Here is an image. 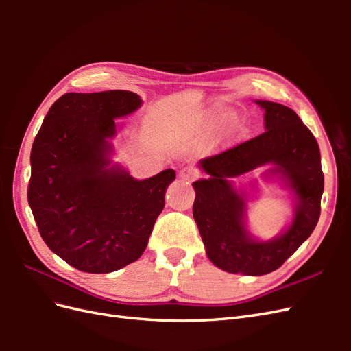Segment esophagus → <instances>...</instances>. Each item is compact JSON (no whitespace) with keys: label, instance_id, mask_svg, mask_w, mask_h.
<instances>
[{"label":"esophagus","instance_id":"obj_1","mask_svg":"<svg viewBox=\"0 0 351 351\" xmlns=\"http://www.w3.org/2000/svg\"><path fill=\"white\" fill-rule=\"evenodd\" d=\"M178 177L183 180V182H193V180L197 177V171L193 167H184L180 169Z\"/></svg>","mask_w":351,"mask_h":351}]
</instances>
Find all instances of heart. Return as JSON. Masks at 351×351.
<instances>
[{
  "label": "heart",
  "instance_id": "heart-1",
  "mask_svg": "<svg viewBox=\"0 0 351 351\" xmlns=\"http://www.w3.org/2000/svg\"><path fill=\"white\" fill-rule=\"evenodd\" d=\"M244 130H246V123H244L241 119H237L232 121V124L228 127L227 136L230 137V139H237V137L243 136Z\"/></svg>",
  "mask_w": 351,
  "mask_h": 351
}]
</instances>
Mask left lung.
Instances as JSON below:
<instances>
[{
    "label": "left lung",
    "mask_w": 351,
    "mask_h": 351,
    "mask_svg": "<svg viewBox=\"0 0 351 351\" xmlns=\"http://www.w3.org/2000/svg\"><path fill=\"white\" fill-rule=\"evenodd\" d=\"M265 110V132L218 155L204 158L199 167L209 178L197 180L193 217L206 254L215 267L231 274L265 275L289 259L312 234L321 215L324 173L319 146L291 108L256 101ZM265 163L274 167L295 192L298 205L292 226L269 242H259L245 230V199L229 180Z\"/></svg>",
    "instance_id": "obj_1"
}]
</instances>
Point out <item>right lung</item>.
<instances>
[{
	"instance_id": "obj_1",
	"label": "right lung",
	"mask_w": 351,
	"mask_h": 351,
	"mask_svg": "<svg viewBox=\"0 0 351 351\" xmlns=\"http://www.w3.org/2000/svg\"><path fill=\"white\" fill-rule=\"evenodd\" d=\"M141 105L129 90L64 93L32 146V214L47 246L79 271L108 274L139 259L176 178L174 169L134 180L108 167L115 119Z\"/></svg>"
}]
</instances>
